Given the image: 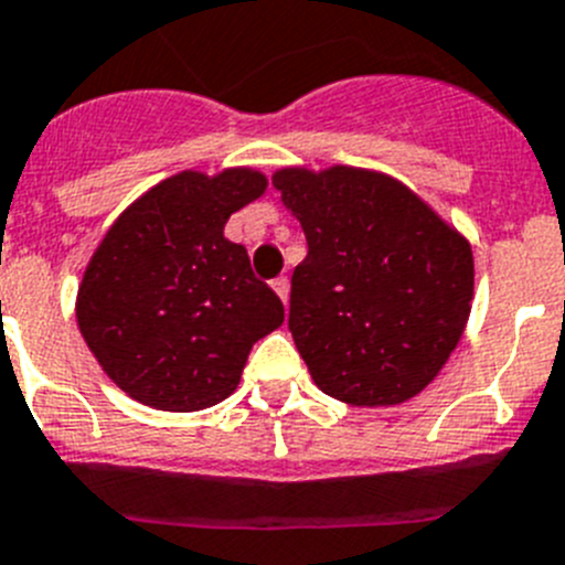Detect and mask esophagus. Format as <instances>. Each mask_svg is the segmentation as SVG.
<instances>
[{
    "instance_id": "34e87169",
    "label": "esophagus",
    "mask_w": 565,
    "mask_h": 565,
    "mask_svg": "<svg viewBox=\"0 0 565 565\" xmlns=\"http://www.w3.org/2000/svg\"><path fill=\"white\" fill-rule=\"evenodd\" d=\"M273 289H276V295L281 298L284 303L289 301V278L287 276H278L276 281H273Z\"/></svg>"
}]
</instances>
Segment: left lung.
Returning a JSON list of instances; mask_svg holds the SVG:
<instances>
[{
  "label": "left lung",
  "mask_w": 565,
  "mask_h": 565,
  "mask_svg": "<svg viewBox=\"0 0 565 565\" xmlns=\"http://www.w3.org/2000/svg\"><path fill=\"white\" fill-rule=\"evenodd\" d=\"M273 185L307 236L289 332L315 385L363 408L419 394L465 334L470 242L380 171L292 166L278 169Z\"/></svg>",
  "instance_id": "left-lung-1"
}]
</instances>
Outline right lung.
<instances>
[{"label": "right lung", "mask_w": 565, "mask_h": 565, "mask_svg": "<svg viewBox=\"0 0 565 565\" xmlns=\"http://www.w3.org/2000/svg\"><path fill=\"white\" fill-rule=\"evenodd\" d=\"M267 191L256 169L180 171L137 196L81 278L75 318L120 391L157 411H202L236 391L253 343L284 303L225 238L231 213Z\"/></svg>", "instance_id": "obj_1"}]
</instances>
